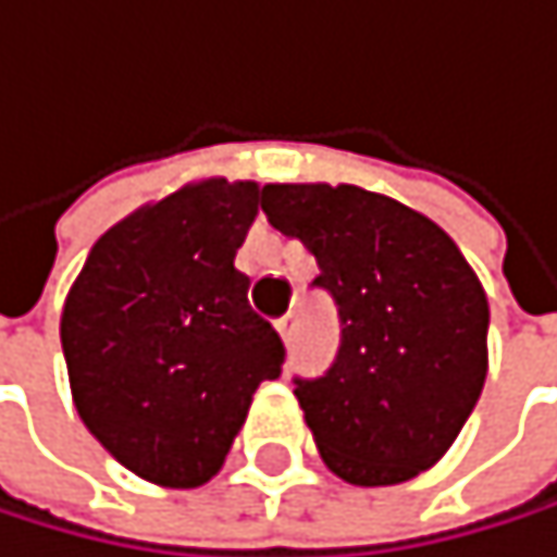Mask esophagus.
Masks as SVG:
<instances>
[{
  "instance_id": "obj_1",
  "label": "esophagus",
  "mask_w": 557,
  "mask_h": 557,
  "mask_svg": "<svg viewBox=\"0 0 557 557\" xmlns=\"http://www.w3.org/2000/svg\"><path fill=\"white\" fill-rule=\"evenodd\" d=\"M295 325H298V319L288 312V315H282L278 322H275V329H278V335H282V342L285 345H292V338H295Z\"/></svg>"
}]
</instances>
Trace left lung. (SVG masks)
Wrapping results in <instances>:
<instances>
[{"instance_id":"1","label":"left lung","mask_w":557,"mask_h":557,"mask_svg":"<svg viewBox=\"0 0 557 557\" xmlns=\"http://www.w3.org/2000/svg\"><path fill=\"white\" fill-rule=\"evenodd\" d=\"M272 228L319 262L342 342L319 379H292L325 465L351 485H398L458 438L488 372V298L425 215L358 185H265Z\"/></svg>"}]
</instances>
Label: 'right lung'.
Returning <instances> with one entry per match:
<instances>
[{
  "label": "right lung",
  "mask_w": 557,
  "mask_h": 557,
  "mask_svg": "<svg viewBox=\"0 0 557 557\" xmlns=\"http://www.w3.org/2000/svg\"><path fill=\"white\" fill-rule=\"evenodd\" d=\"M256 212V182L185 185L109 228L65 298L62 351L82 422L156 485H206L256 388L282 375L285 345L235 269Z\"/></svg>",
  "instance_id": "obj_1"
}]
</instances>
